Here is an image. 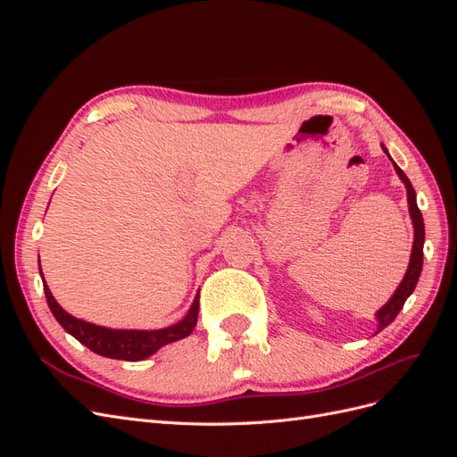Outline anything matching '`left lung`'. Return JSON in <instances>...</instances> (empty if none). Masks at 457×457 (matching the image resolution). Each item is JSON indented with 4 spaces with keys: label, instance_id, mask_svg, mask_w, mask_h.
<instances>
[{
    "label": "left lung",
    "instance_id": "1",
    "mask_svg": "<svg viewBox=\"0 0 457 457\" xmlns=\"http://www.w3.org/2000/svg\"><path fill=\"white\" fill-rule=\"evenodd\" d=\"M383 146V145H381ZM385 150V146H383ZM386 152V150H385ZM386 156H389V152H386ZM391 158V156H389ZM395 170L398 173V177L403 179L404 185H406V190H408V204H410V215H411V220H413V228H416V238H413V250H411V257H410V267L406 270V276L404 280L400 282L398 289L395 292V295L389 299V303L378 312V320H379V329L381 331L383 328L389 326L395 318L398 316L400 309L404 307L406 299L411 295L413 289H416V284L420 280V274H421V267H423V242H425V225H423V215L420 212L418 207V202H416V190H413L410 179L406 177V173L398 168V165L393 162Z\"/></svg>",
    "mask_w": 457,
    "mask_h": 457
}]
</instances>
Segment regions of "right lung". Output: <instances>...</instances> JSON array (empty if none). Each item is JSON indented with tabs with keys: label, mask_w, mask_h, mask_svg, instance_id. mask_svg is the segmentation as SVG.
Instances as JSON below:
<instances>
[{
	"label": "right lung",
	"mask_w": 457,
	"mask_h": 457,
	"mask_svg": "<svg viewBox=\"0 0 457 457\" xmlns=\"http://www.w3.org/2000/svg\"><path fill=\"white\" fill-rule=\"evenodd\" d=\"M41 278H44V274H41ZM44 292H46L47 305L53 316L57 318V322L68 331V334L74 336L81 345H86V347L91 349L93 353L106 358H116V361H129V362L143 361V358L154 354L160 347H163V345L190 336L192 329H195L198 322L200 295H196L188 314L179 324L163 328V329L139 331V329H108V328L95 326L84 320H78V318L71 316L59 307V303L51 295L47 284H44Z\"/></svg>",
	"instance_id": "1"
}]
</instances>
